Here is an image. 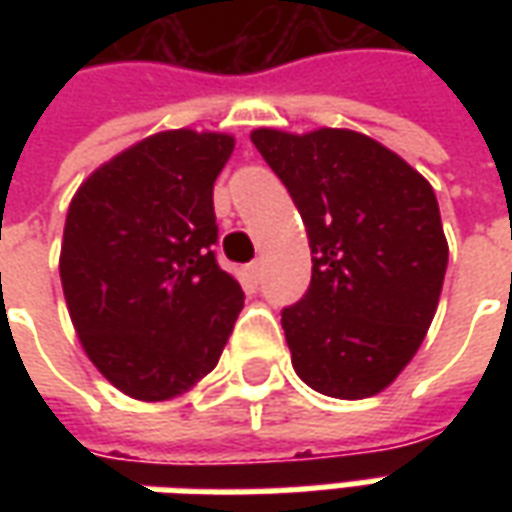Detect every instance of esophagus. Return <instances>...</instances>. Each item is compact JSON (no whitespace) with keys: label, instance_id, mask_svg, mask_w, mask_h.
<instances>
[{"label":"esophagus","instance_id":"1","mask_svg":"<svg viewBox=\"0 0 512 512\" xmlns=\"http://www.w3.org/2000/svg\"><path fill=\"white\" fill-rule=\"evenodd\" d=\"M249 277L255 279V282L263 279V260H252V263H249Z\"/></svg>","mask_w":512,"mask_h":512}]
</instances>
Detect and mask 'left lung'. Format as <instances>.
I'll return each instance as SVG.
<instances>
[{"instance_id":"obj_1","label":"left lung","mask_w":512,"mask_h":512,"mask_svg":"<svg viewBox=\"0 0 512 512\" xmlns=\"http://www.w3.org/2000/svg\"><path fill=\"white\" fill-rule=\"evenodd\" d=\"M252 142L310 238V288L282 310L293 370L321 395H378L439 307L450 249L436 194L389 147L348 128H257Z\"/></svg>"}]
</instances>
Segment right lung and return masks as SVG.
Here are the masks:
<instances>
[{"instance_id": "obj_1", "label": "right lung", "mask_w": 512, "mask_h": 512, "mask_svg": "<svg viewBox=\"0 0 512 512\" xmlns=\"http://www.w3.org/2000/svg\"><path fill=\"white\" fill-rule=\"evenodd\" d=\"M227 134L161 131L106 161L68 208L60 279L73 329L101 376L167 400L208 376L244 290L216 263L213 183Z\"/></svg>"}]
</instances>
